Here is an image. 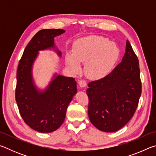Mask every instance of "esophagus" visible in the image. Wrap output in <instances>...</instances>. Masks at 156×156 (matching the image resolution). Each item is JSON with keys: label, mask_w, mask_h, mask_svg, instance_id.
Here are the masks:
<instances>
[{"label": "esophagus", "mask_w": 156, "mask_h": 156, "mask_svg": "<svg viewBox=\"0 0 156 156\" xmlns=\"http://www.w3.org/2000/svg\"><path fill=\"white\" fill-rule=\"evenodd\" d=\"M79 85H80V87H85L87 86V82L84 80H80L78 82Z\"/></svg>", "instance_id": "obj_1"}]
</instances>
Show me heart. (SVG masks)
Segmentation results:
<instances>
[{
  "label": "heart",
  "instance_id": "obj_1",
  "mask_svg": "<svg viewBox=\"0 0 156 156\" xmlns=\"http://www.w3.org/2000/svg\"><path fill=\"white\" fill-rule=\"evenodd\" d=\"M120 51L107 38L91 36L80 38L73 44L72 53L65 55L67 65L73 73L80 72V62L85 63L84 72L91 80H100L112 72L119 58Z\"/></svg>",
  "mask_w": 156,
  "mask_h": 156
}]
</instances>
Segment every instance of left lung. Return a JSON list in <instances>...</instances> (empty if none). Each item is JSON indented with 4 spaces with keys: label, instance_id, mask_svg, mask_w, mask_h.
I'll return each mask as SVG.
<instances>
[{
    "label": "left lung",
    "instance_id": "8db88e82",
    "mask_svg": "<svg viewBox=\"0 0 156 156\" xmlns=\"http://www.w3.org/2000/svg\"><path fill=\"white\" fill-rule=\"evenodd\" d=\"M122 62L106 77L88 84V115L99 130L114 132L133 117L142 93L139 61L129 41Z\"/></svg>",
    "mask_w": 156,
    "mask_h": 156
}]
</instances>
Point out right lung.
<instances>
[{
	"mask_svg": "<svg viewBox=\"0 0 156 156\" xmlns=\"http://www.w3.org/2000/svg\"><path fill=\"white\" fill-rule=\"evenodd\" d=\"M61 29L38 31L25 47L18 63L15 98L21 117L31 129L41 133L56 131L63 123L69 104L77 92L73 78L57 76L44 92L34 85L31 67L38 51L54 47V38ZM58 51L59 56L61 52Z\"/></svg>",
	"mask_w": 156,
	"mask_h": 156,
	"instance_id": "obj_1",
	"label": "right lung"
}]
</instances>
